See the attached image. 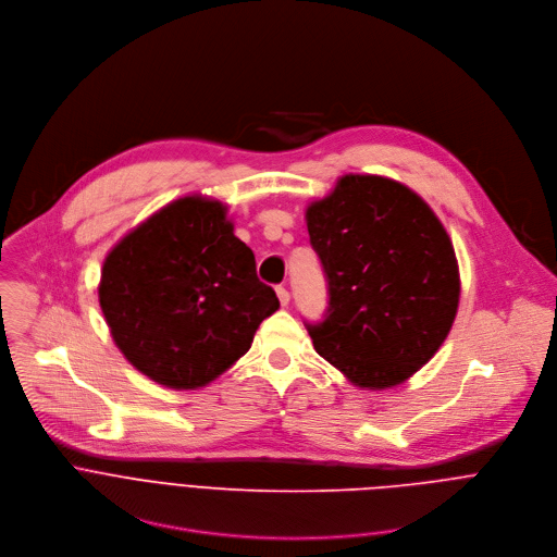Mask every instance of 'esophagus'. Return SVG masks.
<instances>
[{
	"label": "esophagus",
	"instance_id": "34e87169",
	"mask_svg": "<svg viewBox=\"0 0 557 557\" xmlns=\"http://www.w3.org/2000/svg\"><path fill=\"white\" fill-rule=\"evenodd\" d=\"M275 293H277V299H280V304H282V306H288V301H290V295H288V290H286L284 286H277V288H275Z\"/></svg>",
	"mask_w": 557,
	"mask_h": 557
}]
</instances>
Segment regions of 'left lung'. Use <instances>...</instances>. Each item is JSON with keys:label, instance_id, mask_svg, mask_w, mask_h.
<instances>
[{"label": "left lung", "instance_id": "1", "mask_svg": "<svg viewBox=\"0 0 557 557\" xmlns=\"http://www.w3.org/2000/svg\"><path fill=\"white\" fill-rule=\"evenodd\" d=\"M306 226L331 293L326 320L308 326L317 355L355 387L401 385L438 352L458 312V260L443 222L399 181L344 174L308 202Z\"/></svg>", "mask_w": 557, "mask_h": 557}]
</instances>
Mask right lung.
<instances>
[{
  "mask_svg": "<svg viewBox=\"0 0 557 557\" xmlns=\"http://www.w3.org/2000/svg\"><path fill=\"white\" fill-rule=\"evenodd\" d=\"M99 304L123 357L172 389L215 381L280 308L226 202L202 194L168 202L121 237L103 260Z\"/></svg>",
  "mask_w": 557,
  "mask_h": 557,
  "instance_id": "obj_1",
  "label": "right lung"
}]
</instances>
